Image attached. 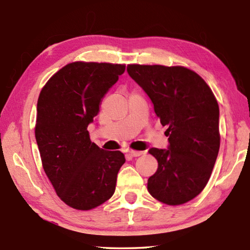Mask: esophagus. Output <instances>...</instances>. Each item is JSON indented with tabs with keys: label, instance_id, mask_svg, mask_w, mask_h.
Instances as JSON below:
<instances>
[{
	"label": "esophagus",
	"instance_id": "34e87169",
	"mask_svg": "<svg viewBox=\"0 0 250 250\" xmlns=\"http://www.w3.org/2000/svg\"><path fill=\"white\" fill-rule=\"evenodd\" d=\"M146 152L145 151H134V150H130L129 151V154L131 156H133V158H135V156H140L142 154H145Z\"/></svg>",
	"mask_w": 250,
	"mask_h": 250
}]
</instances>
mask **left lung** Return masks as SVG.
Returning <instances> with one entry per match:
<instances>
[{"label":"left lung","instance_id":"obj_1","mask_svg":"<svg viewBox=\"0 0 250 250\" xmlns=\"http://www.w3.org/2000/svg\"><path fill=\"white\" fill-rule=\"evenodd\" d=\"M126 71L168 126L167 149L149 150L159 166L147 180V191L164 204H184L203 191L216 162L217 101L204 80L185 67L128 65Z\"/></svg>","mask_w":250,"mask_h":250}]
</instances>
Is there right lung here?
<instances>
[{
  "mask_svg": "<svg viewBox=\"0 0 250 250\" xmlns=\"http://www.w3.org/2000/svg\"><path fill=\"white\" fill-rule=\"evenodd\" d=\"M125 69L120 64L71 62L40 94L35 138L42 163L59 198L73 208H95L115 193L125 155L100 149L87 128Z\"/></svg>",
  "mask_w": 250,
  "mask_h": 250,
  "instance_id": "right-lung-1",
  "label": "right lung"
}]
</instances>
